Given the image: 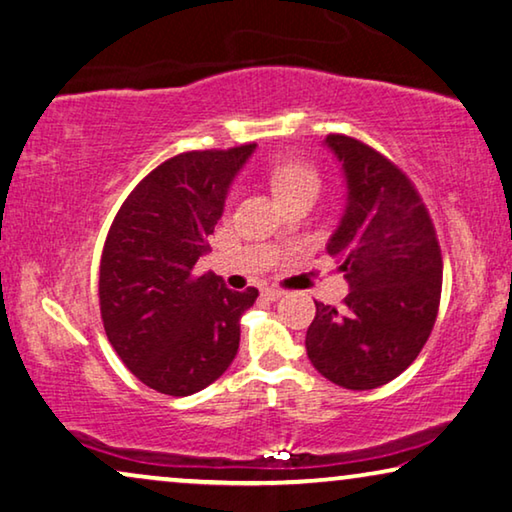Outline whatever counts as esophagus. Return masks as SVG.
Returning a JSON list of instances; mask_svg holds the SVG:
<instances>
[{
  "mask_svg": "<svg viewBox=\"0 0 512 512\" xmlns=\"http://www.w3.org/2000/svg\"><path fill=\"white\" fill-rule=\"evenodd\" d=\"M263 295H265V298H268V300H279V298H284V291H281V288H274V286H270V288H265V291H263Z\"/></svg>",
  "mask_w": 512,
  "mask_h": 512,
  "instance_id": "34e87169",
  "label": "esophagus"
}]
</instances>
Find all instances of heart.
I'll use <instances>...</instances> for the list:
<instances>
[{
  "label": "heart",
  "instance_id": "b5f03b06",
  "mask_svg": "<svg viewBox=\"0 0 512 512\" xmlns=\"http://www.w3.org/2000/svg\"><path fill=\"white\" fill-rule=\"evenodd\" d=\"M270 184L274 196L284 203L288 198L302 194V191H318V175L305 161L288 159L272 168Z\"/></svg>",
  "mask_w": 512,
  "mask_h": 512
}]
</instances>
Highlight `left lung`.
I'll use <instances>...</instances> for the list:
<instances>
[{"mask_svg": "<svg viewBox=\"0 0 512 512\" xmlns=\"http://www.w3.org/2000/svg\"><path fill=\"white\" fill-rule=\"evenodd\" d=\"M346 205L328 254L348 281L344 307L316 302L307 355L325 379L372 390L397 379L425 346L441 300V249L409 177L360 140L330 133Z\"/></svg>", "mask_w": 512, "mask_h": 512, "instance_id": "8db88e82", "label": "left lung"}]
</instances>
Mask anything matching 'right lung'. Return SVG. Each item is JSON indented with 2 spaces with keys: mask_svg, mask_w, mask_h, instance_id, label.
I'll return each mask as SVG.
<instances>
[{
  "mask_svg": "<svg viewBox=\"0 0 512 512\" xmlns=\"http://www.w3.org/2000/svg\"><path fill=\"white\" fill-rule=\"evenodd\" d=\"M256 145L184 152L140 180L110 226L99 268L108 342L136 379L187 397L231 367L240 318L258 298L194 272L228 189Z\"/></svg>",
  "mask_w": 512,
  "mask_h": 512,
  "instance_id": "1",
  "label": "right lung"
}]
</instances>
